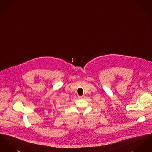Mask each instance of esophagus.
<instances>
[{"instance_id": "1", "label": "esophagus", "mask_w": 152, "mask_h": 152, "mask_svg": "<svg viewBox=\"0 0 152 152\" xmlns=\"http://www.w3.org/2000/svg\"><path fill=\"white\" fill-rule=\"evenodd\" d=\"M84 96H79V98L80 99H81V98H84Z\"/></svg>"}]
</instances>
